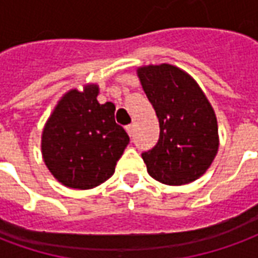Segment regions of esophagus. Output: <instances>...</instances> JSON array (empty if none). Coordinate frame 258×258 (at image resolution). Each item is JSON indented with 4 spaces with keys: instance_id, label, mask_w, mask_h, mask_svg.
<instances>
[{
    "instance_id": "obj_1",
    "label": "esophagus",
    "mask_w": 258,
    "mask_h": 258,
    "mask_svg": "<svg viewBox=\"0 0 258 258\" xmlns=\"http://www.w3.org/2000/svg\"><path fill=\"white\" fill-rule=\"evenodd\" d=\"M125 129H126V132H127V135H129V136H133V132H135V127H133V125H127L126 127H125Z\"/></svg>"
}]
</instances>
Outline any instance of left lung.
<instances>
[{"label":"left lung","mask_w":258,"mask_h":258,"mask_svg":"<svg viewBox=\"0 0 258 258\" xmlns=\"http://www.w3.org/2000/svg\"><path fill=\"white\" fill-rule=\"evenodd\" d=\"M137 74L159 121L157 144L142 154L148 173L168 185L191 183L219 150L213 108L198 84L174 66H147Z\"/></svg>","instance_id":"8db88e82"}]
</instances>
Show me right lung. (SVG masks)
I'll return each instance as SVG.
<instances>
[{
	"instance_id": "add662e5",
	"label": "right lung",
	"mask_w": 258,
	"mask_h": 258,
	"mask_svg": "<svg viewBox=\"0 0 258 258\" xmlns=\"http://www.w3.org/2000/svg\"><path fill=\"white\" fill-rule=\"evenodd\" d=\"M99 86L70 90L52 112L42 132V157L66 187L93 188L110 178L129 144L125 129L115 122V106L99 104Z\"/></svg>"
}]
</instances>
